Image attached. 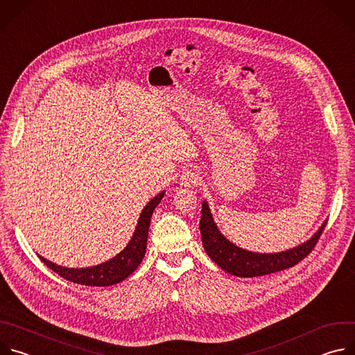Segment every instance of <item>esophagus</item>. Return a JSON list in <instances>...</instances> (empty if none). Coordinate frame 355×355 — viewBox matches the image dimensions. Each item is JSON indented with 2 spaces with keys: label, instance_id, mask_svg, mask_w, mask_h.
I'll use <instances>...</instances> for the list:
<instances>
[{
  "label": "esophagus",
  "instance_id": "1",
  "mask_svg": "<svg viewBox=\"0 0 355 355\" xmlns=\"http://www.w3.org/2000/svg\"><path fill=\"white\" fill-rule=\"evenodd\" d=\"M180 182L184 187H191V185H196L199 182V175L192 171V170H185L182 171V174L180 175Z\"/></svg>",
  "mask_w": 355,
  "mask_h": 355
}]
</instances>
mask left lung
Instances as JSON below:
<instances>
[{
	"mask_svg": "<svg viewBox=\"0 0 355 355\" xmlns=\"http://www.w3.org/2000/svg\"><path fill=\"white\" fill-rule=\"evenodd\" d=\"M324 226L326 222H323V225L309 240L289 250L278 252H256L236 245L222 234L215 223L207 199L202 202V215L199 222L202 244H204L207 254L222 270L241 278L268 275L293 267L312 251Z\"/></svg>",
	"mask_w": 355,
	"mask_h": 355,
	"instance_id": "1",
	"label": "left lung"
}]
</instances>
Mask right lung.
I'll use <instances>...</instances> for the list:
<instances>
[{"mask_svg": "<svg viewBox=\"0 0 355 355\" xmlns=\"http://www.w3.org/2000/svg\"><path fill=\"white\" fill-rule=\"evenodd\" d=\"M164 191H162L159 195H156L153 199L147 202V205L143 208L137 226L133 232L132 239L129 240L128 245L116 254L114 259L101 263L98 266L87 267V268H69L63 266H58L52 261L46 260L44 257L39 256V259L56 274L63 277L67 281H71L74 284H81L87 286H111L115 284H119L121 281L126 279L141 263L146 247H147V234H148V226L150 219L153 215L156 207L160 204Z\"/></svg>", "mask_w": 355, "mask_h": 355, "instance_id": "add662e5", "label": "right lung"}]
</instances>
